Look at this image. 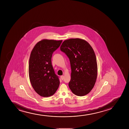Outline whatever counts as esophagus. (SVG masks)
I'll return each instance as SVG.
<instances>
[{
    "instance_id": "34e87169",
    "label": "esophagus",
    "mask_w": 129,
    "mask_h": 129,
    "mask_svg": "<svg viewBox=\"0 0 129 129\" xmlns=\"http://www.w3.org/2000/svg\"><path fill=\"white\" fill-rule=\"evenodd\" d=\"M61 78L62 80H63L64 79V76H61Z\"/></svg>"
}]
</instances>
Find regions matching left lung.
<instances>
[{"label":"left lung","instance_id":"8db88e82","mask_svg":"<svg viewBox=\"0 0 129 129\" xmlns=\"http://www.w3.org/2000/svg\"><path fill=\"white\" fill-rule=\"evenodd\" d=\"M67 55L71 67L68 85L73 93L84 96L90 92L97 76V64L93 49L88 42L79 38L64 40L60 47Z\"/></svg>","mask_w":129,"mask_h":129}]
</instances>
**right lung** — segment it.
<instances>
[{
	"label": "right lung",
	"instance_id": "right-lung-1",
	"mask_svg": "<svg viewBox=\"0 0 129 129\" xmlns=\"http://www.w3.org/2000/svg\"><path fill=\"white\" fill-rule=\"evenodd\" d=\"M62 42L43 40L31 51L29 61L30 81L34 90L42 97L54 95L59 87V77L55 74L51 59L53 52Z\"/></svg>",
	"mask_w": 129,
	"mask_h": 129
}]
</instances>
